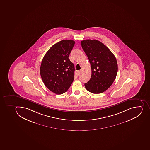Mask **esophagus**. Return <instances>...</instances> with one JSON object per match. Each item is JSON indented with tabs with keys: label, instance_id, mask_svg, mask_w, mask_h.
I'll return each instance as SVG.
<instances>
[{
	"label": "esophagus",
	"instance_id": "esophagus-1",
	"mask_svg": "<svg viewBox=\"0 0 150 150\" xmlns=\"http://www.w3.org/2000/svg\"><path fill=\"white\" fill-rule=\"evenodd\" d=\"M80 73H81V71H77V74H78V75H79V74H80Z\"/></svg>",
	"mask_w": 150,
	"mask_h": 150
}]
</instances>
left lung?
<instances>
[{
  "label": "left lung",
  "instance_id": "1",
  "mask_svg": "<svg viewBox=\"0 0 150 150\" xmlns=\"http://www.w3.org/2000/svg\"><path fill=\"white\" fill-rule=\"evenodd\" d=\"M82 48L88 58L91 76L85 83L86 88L94 94L104 92L112 85L117 72L116 57L109 49L96 40L81 42Z\"/></svg>",
  "mask_w": 150,
  "mask_h": 150
}]
</instances>
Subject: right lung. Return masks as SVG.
I'll use <instances>...</instances> for the list:
<instances>
[{"label":"right lung","instance_id":"obj_1","mask_svg":"<svg viewBox=\"0 0 150 150\" xmlns=\"http://www.w3.org/2000/svg\"><path fill=\"white\" fill-rule=\"evenodd\" d=\"M74 43V40H68L55 43L42 60L40 76L47 88L55 94L66 92L74 79V65L68 57Z\"/></svg>","mask_w":150,"mask_h":150}]
</instances>
